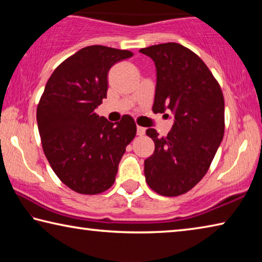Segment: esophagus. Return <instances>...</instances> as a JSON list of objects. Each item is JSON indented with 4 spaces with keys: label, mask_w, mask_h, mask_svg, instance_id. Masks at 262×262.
Here are the masks:
<instances>
[{
    "label": "esophagus",
    "mask_w": 262,
    "mask_h": 262,
    "mask_svg": "<svg viewBox=\"0 0 262 262\" xmlns=\"http://www.w3.org/2000/svg\"><path fill=\"white\" fill-rule=\"evenodd\" d=\"M136 133H137V135H140V136L144 135V133H145V128H144V127H141V126H137V128H136Z\"/></svg>",
    "instance_id": "1"
}]
</instances>
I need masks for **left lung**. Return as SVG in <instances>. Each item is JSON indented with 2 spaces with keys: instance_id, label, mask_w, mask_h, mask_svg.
<instances>
[{
  "instance_id": "1",
  "label": "left lung",
  "mask_w": 262,
  "mask_h": 262,
  "mask_svg": "<svg viewBox=\"0 0 262 262\" xmlns=\"http://www.w3.org/2000/svg\"><path fill=\"white\" fill-rule=\"evenodd\" d=\"M156 66L154 113L170 110L174 123L165 137L154 128L147 135L154 154L144 161L149 187L164 196L192 189L209 168L224 135V98L216 78L200 57L177 42L140 50Z\"/></svg>"
}]
</instances>
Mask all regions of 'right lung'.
Here are the masks:
<instances>
[{
	"instance_id": "add662e5",
	"label": "right lung",
	"mask_w": 262,
	"mask_h": 262,
	"mask_svg": "<svg viewBox=\"0 0 262 262\" xmlns=\"http://www.w3.org/2000/svg\"><path fill=\"white\" fill-rule=\"evenodd\" d=\"M130 51L84 47L57 67L37 107L45 156L59 179L79 194L105 192L114 184L126 147L136 135L130 115L110 122L95 113L106 98L108 72Z\"/></svg>"
}]
</instances>
